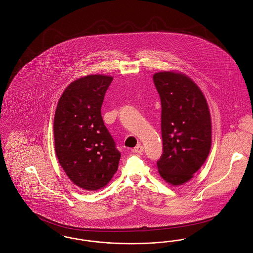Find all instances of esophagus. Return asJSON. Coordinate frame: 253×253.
Listing matches in <instances>:
<instances>
[{"label": "esophagus", "mask_w": 253, "mask_h": 253, "mask_svg": "<svg viewBox=\"0 0 253 253\" xmlns=\"http://www.w3.org/2000/svg\"><path fill=\"white\" fill-rule=\"evenodd\" d=\"M143 150H144V148H143V146H141V145H137L136 147H134L133 149H132V153H135V154H141L142 152H143Z\"/></svg>", "instance_id": "34e87169"}]
</instances>
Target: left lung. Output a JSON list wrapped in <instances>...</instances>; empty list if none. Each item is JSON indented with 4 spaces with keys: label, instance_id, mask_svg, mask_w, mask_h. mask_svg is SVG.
Returning <instances> with one entry per match:
<instances>
[{
    "label": "left lung",
    "instance_id": "left-lung-1",
    "mask_svg": "<svg viewBox=\"0 0 253 253\" xmlns=\"http://www.w3.org/2000/svg\"><path fill=\"white\" fill-rule=\"evenodd\" d=\"M161 100L163 154L157 161L161 177L173 186L193 178L211 146V121L202 91L182 73L153 77Z\"/></svg>",
    "mask_w": 253,
    "mask_h": 253
}]
</instances>
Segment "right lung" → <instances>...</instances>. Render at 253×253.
<instances>
[{
    "label": "right lung",
    "instance_id": "obj_1",
    "mask_svg": "<svg viewBox=\"0 0 253 253\" xmlns=\"http://www.w3.org/2000/svg\"><path fill=\"white\" fill-rule=\"evenodd\" d=\"M112 77L88 75L71 83L54 118L55 151L60 166L78 187H105L119 168L121 153L101 117Z\"/></svg>",
    "mask_w": 253,
    "mask_h": 253
}]
</instances>
